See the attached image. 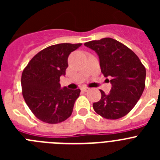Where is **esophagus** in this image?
Returning <instances> with one entry per match:
<instances>
[{
	"label": "esophagus",
	"mask_w": 160,
	"mask_h": 160,
	"mask_svg": "<svg viewBox=\"0 0 160 160\" xmlns=\"http://www.w3.org/2000/svg\"><path fill=\"white\" fill-rule=\"evenodd\" d=\"M82 91H84V92H87V91H88V90H90V88H88V87H82V88L81 89Z\"/></svg>",
	"instance_id": "obj_1"
}]
</instances>
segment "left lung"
Returning <instances> with one entry per match:
<instances>
[{
	"mask_svg": "<svg viewBox=\"0 0 160 160\" xmlns=\"http://www.w3.org/2000/svg\"><path fill=\"white\" fill-rule=\"evenodd\" d=\"M84 46L95 51L102 73L111 79V91L106 94L100 90L101 99L93 104L94 111L107 119L125 116L143 92L146 69L131 49L113 38L91 41Z\"/></svg>",
	"mask_w": 160,
	"mask_h": 160,
	"instance_id": "left-lung-1",
	"label": "left lung"
}]
</instances>
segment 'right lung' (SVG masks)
Here are the masks:
<instances>
[{
  "label": "right lung",
  "instance_id": "add662e5",
  "mask_svg": "<svg viewBox=\"0 0 160 160\" xmlns=\"http://www.w3.org/2000/svg\"><path fill=\"white\" fill-rule=\"evenodd\" d=\"M81 46L61 43L49 46L37 53L22 72L24 99L42 122L58 123L71 115L81 90L62 88L59 82L66 74L69 55Z\"/></svg>",
  "mask_w": 160,
  "mask_h": 160
}]
</instances>
